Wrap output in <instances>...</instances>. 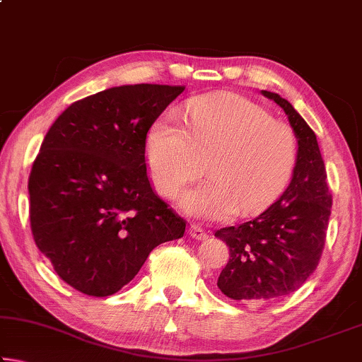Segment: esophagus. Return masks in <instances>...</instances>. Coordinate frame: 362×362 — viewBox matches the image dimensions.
Here are the masks:
<instances>
[{
    "label": "esophagus",
    "instance_id": "obj_1",
    "mask_svg": "<svg viewBox=\"0 0 362 362\" xmlns=\"http://www.w3.org/2000/svg\"><path fill=\"white\" fill-rule=\"evenodd\" d=\"M188 235L192 236L193 240H206V238H207V231H206L204 228H201L199 225L193 223V225H189Z\"/></svg>",
    "mask_w": 362,
    "mask_h": 362
}]
</instances>
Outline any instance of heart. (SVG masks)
Segmentation results:
<instances>
[{
  "mask_svg": "<svg viewBox=\"0 0 362 362\" xmlns=\"http://www.w3.org/2000/svg\"><path fill=\"white\" fill-rule=\"evenodd\" d=\"M185 124L174 115L153 122L145 159L153 187L174 198L194 173L196 156L211 155L209 179L182 194L189 216L223 220L265 211L289 182L298 158V140L284 121L273 119L259 103L235 93L196 97Z\"/></svg>",
  "mask_w": 362,
  "mask_h": 362,
  "instance_id": "heart-1",
  "label": "heart"
}]
</instances>
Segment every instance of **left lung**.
<instances>
[{
	"label": "left lung",
	"instance_id": "8db88e82",
	"mask_svg": "<svg viewBox=\"0 0 362 362\" xmlns=\"http://www.w3.org/2000/svg\"><path fill=\"white\" fill-rule=\"evenodd\" d=\"M262 94L284 110L298 140L292 180L259 217L225 226L216 236L230 247L217 286L226 297L260 303L296 292L320 263L332 207L316 134L283 97Z\"/></svg>",
	"mask_w": 362,
	"mask_h": 362
}]
</instances>
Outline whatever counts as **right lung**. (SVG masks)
<instances>
[{"mask_svg": "<svg viewBox=\"0 0 362 362\" xmlns=\"http://www.w3.org/2000/svg\"><path fill=\"white\" fill-rule=\"evenodd\" d=\"M183 86L129 84L78 100L54 121L28 179L36 246L73 289L107 297L187 222L151 188L145 139Z\"/></svg>", "mask_w": 362, "mask_h": 362, "instance_id": "add662e5", "label": "right lung"}]
</instances>
